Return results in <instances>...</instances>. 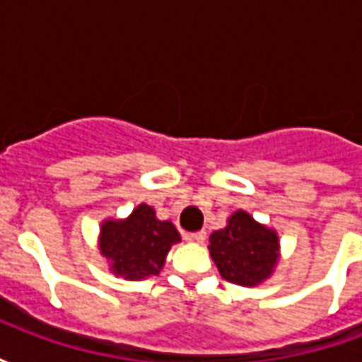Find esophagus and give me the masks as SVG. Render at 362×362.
I'll return each mask as SVG.
<instances>
[{
	"instance_id": "esophagus-1",
	"label": "esophagus",
	"mask_w": 362,
	"mask_h": 362,
	"mask_svg": "<svg viewBox=\"0 0 362 362\" xmlns=\"http://www.w3.org/2000/svg\"><path fill=\"white\" fill-rule=\"evenodd\" d=\"M205 238H207L205 230H197V233H189V235H186V240H189V243L204 244Z\"/></svg>"
}]
</instances>
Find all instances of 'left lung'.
<instances>
[{"label":"left lung","mask_w":362,"mask_h":362,"mask_svg":"<svg viewBox=\"0 0 362 362\" xmlns=\"http://www.w3.org/2000/svg\"><path fill=\"white\" fill-rule=\"evenodd\" d=\"M207 248L221 277L240 287L262 285L281 259L277 230L258 223L244 209L233 213L227 227L209 236Z\"/></svg>","instance_id":"8db88e82"}]
</instances>
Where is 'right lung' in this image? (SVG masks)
Returning <instances> with one entry per match:
<instances>
[{
    "mask_svg": "<svg viewBox=\"0 0 362 362\" xmlns=\"http://www.w3.org/2000/svg\"><path fill=\"white\" fill-rule=\"evenodd\" d=\"M180 233L170 221L157 219L155 209L139 204L124 219H104L98 230V252L116 277L141 281L158 275Z\"/></svg>",
    "mask_w": 362,
    "mask_h": 362,
    "instance_id": "obj_1",
    "label": "right lung"
}]
</instances>
